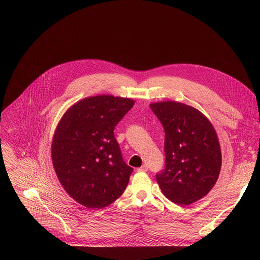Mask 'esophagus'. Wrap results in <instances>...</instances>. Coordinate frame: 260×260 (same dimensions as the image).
Segmentation results:
<instances>
[{"instance_id":"obj_1","label":"esophagus","mask_w":260,"mask_h":260,"mask_svg":"<svg viewBox=\"0 0 260 260\" xmlns=\"http://www.w3.org/2000/svg\"><path fill=\"white\" fill-rule=\"evenodd\" d=\"M137 171H138V172H147V171H148V168H147V166L143 165L141 168L137 169Z\"/></svg>"}]
</instances>
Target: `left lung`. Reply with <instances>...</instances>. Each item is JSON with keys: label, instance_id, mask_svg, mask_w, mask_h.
<instances>
[{"label": "left lung", "instance_id": "8db88e82", "mask_svg": "<svg viewBox=\"0 0 260 260\" xmlns=\"http://www.w3.org/2000/svg\"><path fill=\"white\" fill-rule=\"evenodd\" d=\"M166 133V166L156 175L165 196L188 206L215 185L221 169V149L215 128L198 109L175 101L151 104Z\"/></svg>", "mask_w": 260, "mask_h": 260}]
</instances>
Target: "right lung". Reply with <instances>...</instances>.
I'll return each instance as SVG.
<instances>
[{
    "label": "right lung",
    "instance_id": "1",
    "mask_svg": "<svg viewBox=\"0 0 260 260\" xmlns=\"http://www.w3.org/2000/svg\"><path fill=\"white\" fill-rule=\"evenodd\" d=\"M128 98L101 94L67 109L54 132L52 165L73 199L88 209H102L127 186L133 169L123 161L114 129L134 106Z\"/></svg>",
    "mask_w": 260,
    "mask_h": 260
}]
</instances>
